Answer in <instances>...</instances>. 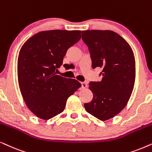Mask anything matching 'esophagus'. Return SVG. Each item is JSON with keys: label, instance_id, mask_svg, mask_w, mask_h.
Listing matches in <instances>:
<instances>
[{"label": "esophagus", "instance_id": "obj_1", "mask_svg": "<svg viewBox=\"0 0 152 152\" xmlns=\"http://www.w3.org/2000/svg\"><path fill=\"white\" fill-rule=\"evenodd\" d=\"M81 87L83 89H86L88 88V85L86 82H81Z\"/></svg>", "mask_w": 152, "mask_h": 152}]
</instances>
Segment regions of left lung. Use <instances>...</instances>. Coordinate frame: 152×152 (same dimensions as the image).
<instances>
[{"instance_id": "8db88e82", "label": "left lung", "mask_w": 152, "mask_h": 152, "mask_svg": "<svg viewBox=\"0 0 152 152\" xmlns=\"http://www.w3.org/2000/svg\"><path fill=\"white\" fill-rule=\"evenodd\" d=\"M92 67L101 68V81L90 82L93 99L84 104L88 113L105 121L120 113L129 102L135 80L133 52L125 39L111 30H85Z\"/></svg>"}]
</instances>
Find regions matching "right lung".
I'll return each instance as SVG.
<instances>
[{
  "mask_svg": "<svg viewBox=\"0 0 152 152\" xmlns=\"http://www.w3.org/2000/svg\"><path fill=\"white\" fill-rule=\"evenodd\" d=\"M80 30L42 31L26 41L19 51L17 74L19 88L28 108L42 120L64 110L67 99L81 84L62 77L56 71L66 50L81 37Z\"/></svg>",
  "mask_w": 152,
  "mask_h": 152,
  "instance_id": "right-lung-1",
  "label": "right lung"
}]
</instances>
